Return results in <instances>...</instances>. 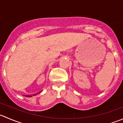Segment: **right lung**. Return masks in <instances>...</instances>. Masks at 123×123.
<instances>
[{
	"label": "right lung",
	"mask_w": 123,
	"mask_h": 123,
	"mask_svg": "<svg viewBox=\"0 0 123 123\" xmlns=\"http://www.w3.org/2000/svg\"><path fill=\"white\" fill-rule=\"evenodd\" d=\"M40 92H39L37 93V94L39 93ZM36 95V94H34V95H25V96H27V97H31L32 96H34V95Z\"/></svg>",
	"instance_id": "1"
}]
</instances>
